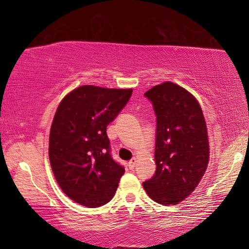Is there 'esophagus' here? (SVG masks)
Instances as JSON below:
<instances>
[{
    "label": "esophagus",
    "mask_w": 249,
    "mask_h": 249,
    "mask_svg": "<svg viewBox=\"0 0 249 249\" xmlns=\"http://www.w3.org/2000/svg\"><path fill=\"white\" fill-rule=\"evenodd\" d=\"M136 158H132V160H129V162H128V167H129V169H134L135 168V166H136Z\"/></svg>",
    "instance_id": "obj_1"
}]
</instances>
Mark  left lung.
Listing matches in <instances>:
<instances>
[{"instance_id":"1","label":"left lung","mask_w":249,"mask_h":249,"mask_svg":"<svg viewBox=\"0 0 249 249\" xmlns=\"http://www.w3.org/2000/svg\"><path fill=\"white\" fill-rule=\"evenodd\" d=\"M144 95L156 114V171L142 187L159 204H178L195 191L209 163L203 113L195 96L176 83L158 84Z\"/></svg>"}]
</instances>
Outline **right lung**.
Returning a JSON list of instances; mask_svg holds the SVG:
<instances>
[{
    "label": "right lung",
    "mask_w": 249,
    "mask_h": 249,
    "mask_svg": "<svg viewBox=\"0 0 249 249\" xmlns=\"http://www.w3.org/2000/svg\"><path fill=\"white\" fill-rule=\"evenodd\" d=\"M132 89L83 86L57 108L49 136V160L59 187L71 200L99 208L114 196L125 169L112 158L107 134Z\"/></svg>",
    "instance_id": "obj_1"
}]
</instances>
